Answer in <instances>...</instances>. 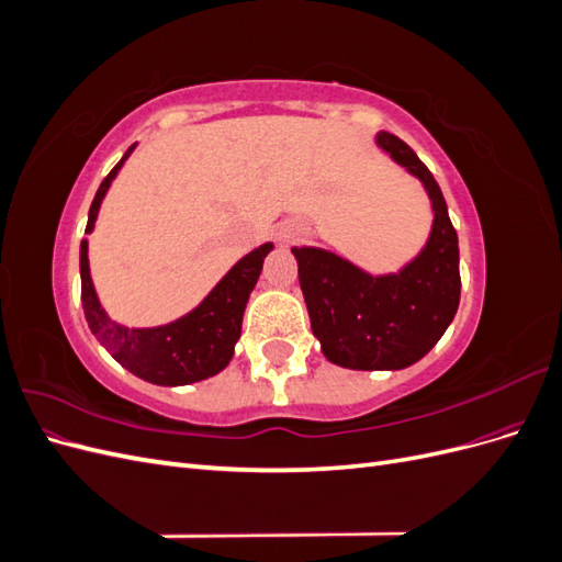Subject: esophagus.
Listing matches in <instances>:
<instances>
[{
	"mask_svg": "<svg viewBox=\"0 0 562 562\" xmlns=\"http://www.w3.org/2000/svg\"><path fill=\"white\" fill-rule=\"evenodd\" d=\"M297 236H300V232H297V227H293V225H288V227H283V229L279 232V239H281L283 244L297 241Z\"/></svg>",
	"mask_w": 562,
	"mask_h": 562,
	"instance_id": "obj_1",
	"label": "esophagus"
}]
</instances>
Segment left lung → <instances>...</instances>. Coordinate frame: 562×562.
Instances as JSON below:
<instances>
[{
	"label": "left lung",
	"mask_w": 562,
	"mask_h": 562,
	"mask_svg": "<svg viewBox=\"0 0 562 562\" xmlns=\"http://www.w3.org/2000/svg\"><path fill=\"white\" fill-rule=\"evenodd\" d=\"M378 145L417 176L431 196L434 227L417 258L398 274L370 277L335 252L293 248L312 330L326 359L353 370H401L443 337L459 307V244L443 192L396 135Z\"/></svg>",
	"instance_id": "obj_1"
}]
</instances>
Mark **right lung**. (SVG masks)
<instances>
[{
    "label": "right lung",
    "mask_w": 562,
    "mask_h": 562,
    "mask_svg": "<svg viewBox=\"0 0 562 562\" xmlns=\"http://www.w3.org/2000/svg\"><path fill=\"white\" fill-rule=\"evenodd\" d=\"M133 147L135 145L126 149L122 161L100 182L89 211L87 234L93 229L100 201H103L110 182L119 173V168H122ZM271 248L274 246L265 244L248 252L246 258H241L227 271L225 279L213 288L209 297L187 316L159 328H126L122 323L112 321L105 310L100 307L89 274V244L81 241L79 271L83 316H87L89 328L98 342L112 353L114 361L131 370L135 378L161 386L192 384L213 378L232 361L236 339L241 337V321L248 295L255 283H258L262 262Z\"/></svg>",
    "instance_id": "right-lung-1"
}]
</instances>
